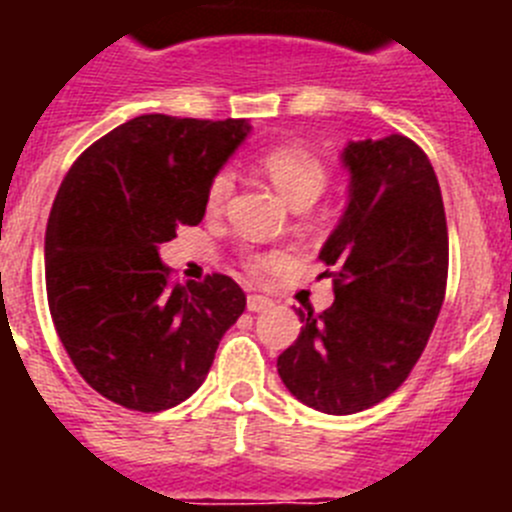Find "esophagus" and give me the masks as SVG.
I'll list each match as a JSON object with an SVG mask.
<instances>
[{"mask_svg": "<svg viewBox=\"0 0 512 512\" xmlns=\"http://www.w3.org/2000/svg\"><path fill=\"white\" fill-rule=\"evenodd\" d=\"M246 305H248V310H251V312H266L271 307V300H269V297H264V295H248Z\"/></svg>", "mask_w": 512, "mask_h": 512, "instance_id": "1", "label": "esophagus"}]
</instances>
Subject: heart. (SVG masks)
Masks as SVG:
<instances>
[{
    "label": "heart",
    "instance_id": "obj_1",
    "mask_svg": "<svg viewBox=\"0 0 512 512\" xmlns=\"http://www.w3.org/2000/svg\"><path fill=\"white\" fill-rule=\"evenodd\" d=\"M259 166L271 184L279 189L284 200L297 210H305L312 202L318 200L325 192L328 184V169L315 153H310L302 146H274L259 156ZM233 174L228 169H220L207 184V210L220 212L228 205L230 194H233ZM284 261L282 253L266 251V253H248L246 266L253 274H266V271L277 269Z\"/></svg>",
    "mask_w": 512,
    "mask_h": 512
}]
</instances>
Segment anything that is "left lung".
I'll use <instances>...</instances> for the list:
<instances>
[{
  "label": "left lung",
  "mask_w": 512,
  "mask_h": 512,
  "mask_svg": "<svg viewBox=\"0 0 512 512\" xmlns=\"http://www.w3.org/2000/svg\"><path fill=\"white\" fill-rule=\"evenodd\" d=\"M341 223L320 248L336 300L297 310L300 336L277 369L300 402L328 415L372 408L418 364L441 312L449 230L436 171L405 135L348 143Z\"/></svg>",
  "instance_id": "obj_1"
}]
</instances>
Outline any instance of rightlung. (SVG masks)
I'll return each instance as SVG.
<instances>
[{"mask_svg": "<svg viewBox=\"0 0 512 512\" xmlns=\"http://www.w3.org/2000/svg\"><path fill=\"white\" fill-rule=\"evenodd\" d=\"M246 120L140 115L63 176L45 230V292L69 359L107 400L140 413L197 392L225 330L246 310L225 274L174 284L158 246L205 217L207 184Z\"/></svg>", "mask_w": 512, "mask_h": 512, "instance_id": "right-lung-1", "label": "right lung"}]
</instances>
